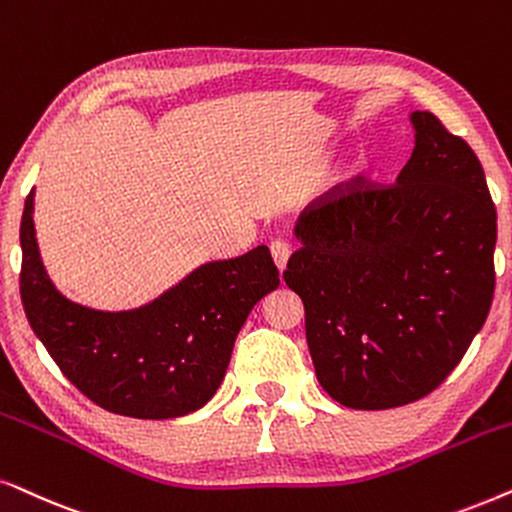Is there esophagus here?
<instances>
[{
	"label": "esophagus",
	"mask_w": 512,
	"mask_h": 512,
	"mask_svg": "<svg viewBox=\"0 0 512 512\" xmlns=\"http://www.w3.org/2000/svg\"><path fill=\"white\" fill-rule=\"evenodd\" d=\"M290 255H292V248L285 241L271 243V257H274V264L278 267V271L285 269V264H288Z\"/></svg>",
	"instance_id": "esophagus-1"
}]
</instances>
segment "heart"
<instances>
[{
  "label": "heart",
  "mask_w": 512,
  "mask_h": 512,
  "mask_svg": "<svg viewBox=\"0 0 512 512\" xmlns=\"http://www.w3.org/2000/svg\"><path fill=\"white\" fill-rule=\"evenodd\" d=\"M358 170V159L356 156H344L342 161L337 163L335 168V180H349V177Z\"/></svg>",
  "instance_id": "obj_1"
}]
</instances>
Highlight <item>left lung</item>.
Here are the masks:
<instances>
[{
    "instance_id": "1",
    "label": "left lung",
    "mask_w": 512,
    "mask_h": 512,
    "mask_svg": "<svg viewBox=\"0 0 512 512\" xmlns=\"http://www.w3.org/2000/svg\"><path fill=\"white\" fill-rule=\"evenodd\" d=\"M391 187L346 185L299 215L283 281L304 302L320 386L351 410L424 398L449 377L494 297L496 208L466 140L412 112Z\"/></svg>"
}]
</instances>
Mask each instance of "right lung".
<instances>
[{
    "label": "right lung",
    "instance_id": "obj_1",
    "mask_svg": "<svg viewBox=\"0 0 512 512\" xmlns=\"http://www.w3.org/2000/svg\"><path fill=\"white\" fill-rule=\"evenodd\" d=\"M34 189L20 222V299L60 372L102 410L175 419L220 388L252 306L278 288L267 245L201 264L140 309L98 311L67 299L46 274L34 236Z\"/></svg>",
    "mask_w": 512,
    "mask_h": 512
}]
</instances>
